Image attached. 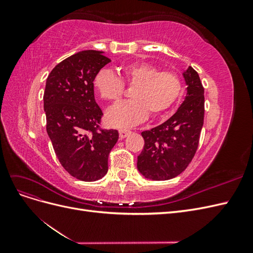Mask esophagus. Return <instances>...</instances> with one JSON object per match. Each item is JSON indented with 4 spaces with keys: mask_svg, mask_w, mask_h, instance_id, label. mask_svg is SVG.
<instances>
[{
    "mask_svg": "<svg viewBox=\"0 0 253 253\" xmlns=\"http://www.w3.org/2000/svg\"><path fill=\"white\" fill-rule=\"evenodd\" d=\"M131 133L128 131V129H126V128H121V129H119V137L120 138L122 139V138H126V137Z\"/></svg>",
    "mask_w": 253,
    "mask_h": 253,
    "instance_id": "1",
    "label": "esophagus"
}]
</instances>
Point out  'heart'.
Instances as JSON below:
<instances>
[{"mask_svg": "<svg viewBox=\"0 0 253 253\" xmlns=\"http://www.w3.org/2000/svg\"><path fill=\"white\" fill-rule=\"evenodd\" d=\"M95 90L104 100L117 102L125 94V85L134 87L132 100L113 106L106 113L112 126L128 127L141 124L151 116H159L179 98L182 82L179 76L169 71L160 72L150 63H134L125 66L119 77L108 70L99 72L94 79Z\"/></svg>", "mask_w": 253, "mask_h": 253, "instance_id": "heart-1", "label": "heart"}]
</instances>
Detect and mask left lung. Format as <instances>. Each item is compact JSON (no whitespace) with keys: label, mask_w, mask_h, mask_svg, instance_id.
Listing matches in <instances>:
<instances>
[{"label":"left lung","mask_w":253,"mask_h":253,"mask_svg":"<svg viewBox=\"0 0 253 253\" xmlns=\"http://www.w3.org/2000/svg\"><path fill=\"white\" fill-rule=\"evenodd\" d=\"M187 84L185 100L163 125L141 133L144 147L137 158V169L145 178L168 180L176 177L193 159L204 125V86L197 72H183Z\"/></svg>","instance_id":"obj_1"}]
</instances>
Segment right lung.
<instances>
[{"label": "right lung", "mask_w": 253, "mask_h": 253, "mask_svg": "<svg viewBox=\"0 0 253 253\" xmlns=\"http://www.w3.org/2000/svg\"><path fill=\"white\" fill-rule=\"evenodd\" d=\"M111 60L98 50L66 58L50 72L44 90L46 131L60 164L73 177L95 181L108 172L117 129L100 126L102 111L95 101L94 79Z\"/></svg>", "instance_id": "obj_1"}]
</instances>
